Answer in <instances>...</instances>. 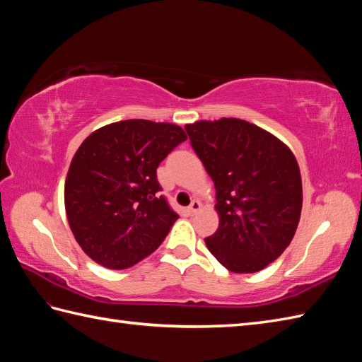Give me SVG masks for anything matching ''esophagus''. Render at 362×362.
<instances>
[{"instance_id": "1", "label": "esophagus", "mask_w": 362, "mask_h": 362, "mask_svg": "<svg viewBox=\"0 0 362 362\" xmlns=\"http://www.w3.org/2000/svg\"><path fill=\"white\" fill-rule=\"evenodd\" d=\"M201 209H202V204L199 202V201H193V202H191V205L188 206V213L189 214H196L197 211H201Z\"/></svg>"}]
</instances>
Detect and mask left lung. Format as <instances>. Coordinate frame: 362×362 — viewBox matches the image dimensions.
I'll list each match as a JSON object with an SVG mask.
<instances>
[{"label": "left lung", "instance_id": "left-lung-1", "mask_svg": "<svg viewBox=\"0 0 362 362\" xmlns=\"http://www.w3.org/2000/svg\"><path fill=\"white\" fill-rule=\"evenodd\" d=\"M216 188L219 227L205 244L235 274H253L291 244L302 213V177L286 144L238 118L187 124Z\"/></svg>", "mask_w": 362, "mask_h": 362}]
</instances>
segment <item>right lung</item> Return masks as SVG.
Instances as JSON below:
<instances>
[{
  "label": "right lung",
  "instance_id": "1",
  "mask_svg": "<svg viewBox=\"0 0 362 362\" xmlns=\"http://www.w3.org/2000/svg\"><path fill=\"white\" fill-rule=\"evenodd\" d=\"M185 140L171 122L126 119L82 141L66 174L65 210L76 241L98 264L127 269L163 243L179 214L158 196L157 168Z\"/></svg>",
  "mask_w": 362,
  "mask_h": 362
}]
</instances>
